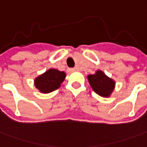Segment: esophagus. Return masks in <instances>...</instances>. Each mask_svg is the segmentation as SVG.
<instances>
[{"mask_svg": "<svg viewBox=\"0 0 147 147\" xmlns=\"http://www.w3.org/2000/svg\"><path fill=\"white\" fill-rule=\"evenodd\" d=\"M76 71V68H70L69 69V71L70 72H73V71Z\"/></svg>", "mask_w": 147, "mask_h": 147, "instance_id": "34e87169", "label": "esophagus"}]
</instances>
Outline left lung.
<instances>
[{"instance_id":"obj_1","label":"left lung","mask_w":147,"mask_h":147,"mask_svg":"<svg viewBox=\"0 0 147 147\" xmlns=\"http://www.w3.org/2000/svg\"><path fill=\"white\" fill-rule=\"evenodd\" d=\"M88 79L92 89L100 96L109 97L115 88L113 80L107 77L101 71H98L94 75L89 76Z\"/></svg>"}]
</instances>
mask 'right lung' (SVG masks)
I'll list each match as a JSON object with an SVG mask.
<instances>
[{"label": "right lung", "instance_id": "right-lung-1", "mask_svg": "<svg viewBox=\"0 0 147 147\" xmlns=\"http://www.w3.org/2000/svg\"><path fill=\"white\" fill-rule=\"evenodd\" d=\"M66 74L56 69H49L35 80V85L41 93L47 94L58 89L65 79Z\"/></svg>", "mask_w": 147, "mask_h": 147}]
</instances>
